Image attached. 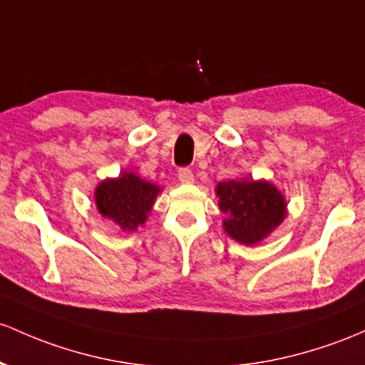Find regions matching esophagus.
I'll use <instances>...</instances> for the list:
<instances>
[{
	"label": "esophagus",
	"mask_w": 365,
	"mask_h": 365,
	"mask_svg": "<svg viewBox=\"0 0 365 365\" xmlns=\"http://www.w3.org/2000/svg\"><path fill=\"white\" fill-rule=\"evenodd\" d=\"M178 180L182 183H192L194 182V173H192V170H189V168H182L178 171Z\"/></svg>",
	"instance_id": "obj_1"
}]
</instances>
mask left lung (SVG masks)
I'll return each mask as SVG.
<instances>
[{"mask_svg": "<svg viewBox=\"0 0 365 365\" xmlns=\"http://www.w3.org/2000/svg\"><path fill=\"white\" fill-rule=\"evenodd\" d=\"M220 210L227 216L223 230L234 241L253 246L286 218V199L267 180H228L216 185Z\"/></svg>", "mask_w": 365, "mask_h": 365, "instance_id": "obj_1", "label": "left lung"}]
</instances>
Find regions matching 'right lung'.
<instances>
[{
	"instance_id": "add662e5",
	"label": "right lung",
	"mask_w": 365,
	"mask_h": 365,
	"mask_svg": "<svg viewBox=\"0 0 365 365\" xmlns=\"http://www.w3.org/2000/svg\"><path fill=\"white\" fill-rule=\"evenodd\" d=\"M159 192L161 189L155 183L123 171L118 178H107L98 183L95 204L98 213L112 220L123 232H133L145 223Z\"/></svg>"
}]
</instances>
